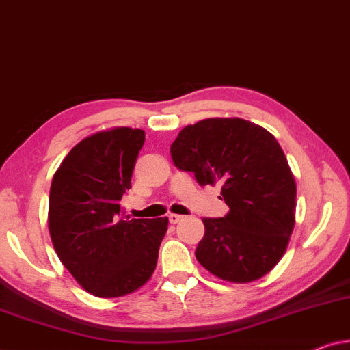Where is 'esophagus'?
<instances>
[{
    "instance_id": "34e87169",
    "label": "esophagus",
    "mask_w": 350,
    "mask_h": 350,
    "mask_svg": "<svg viewBox=\"0 0 350 350\" xmlns=\"http://www.w3.org/2000/svg\"><path fill=\"white\" fill-rule=\"evenodd\" d=\"M168 219H170L171 224H177V222H180V220L184 217H182V215H179V214H170Z\"/></svg>"
}]
</instances>
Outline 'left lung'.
I'll return each mask as SVG.
<instances>
[{
	"label": "left lung",
	"instance_id": "8db88e82",
	"mask_svg": "<svg viewBox=\"0 0 350 350\" xmlns=\"http://www.w3.org/2000/svg\"><path fill=\"white\" fill-rule=\"evenodd\" d=\"M177 168L200 185L220 182L230 211L204 217L196 260L228 282H252L278 265L295 226L297 185L271 133L243 119H206L171 144Z\"/></svg>",
	"mask_w": 350,
	"mask_h": 350
}]
</instances>
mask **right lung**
Returning a JSON list of instances; mask_svg holds the SVG:
<instances>
[{"mask_svg":"<svg viewBox=\"0 0 350 350\" xmlns=\"http://www.w3.org/2000/svg\"><path fill=\"white\" fill-rule=\"evenodd\" d=\"M144 139V131L126 126L96 133L72 147L53 174V247L72 278L95 297H124L144 285L168 230V217L130 219L120 209Z\"/></svg>","mask_w":350,"mask_h":350,"instance_id":"add662e5","label":"right lung"}]
</instances>
